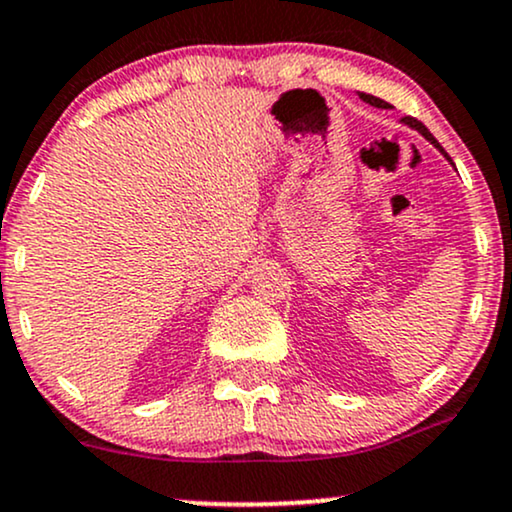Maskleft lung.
<instances>
[{
  "instance_id": "left-lung-1",
  "label": "left lung",
  "mask_w": 512,
  "mask_h": 512,
  "mask_svg": "<svg viewBox=\"0 0 512 512\" xmlns=\"http://www.w3.org/2000/svg\"><path fill=\"white\" fill-rule=\"evenodd\" d=\"M358 98H361V101H366L368 105H373V108H383V110H390V108H392V105H390V103H385L383 98H375V96H370V93H358ZM402 122H404V125H407V127L416 129V132H419L421 137H426L428 142H431L433 146H436V149L440 151V154H443V156L448 158V161H450V156L445 154V149H443V146H440V144L436 142V137H433V134L428 132V129H426L424 125H421L419 120H414V117H402Z\"/></svg>"
}]
</instances>
